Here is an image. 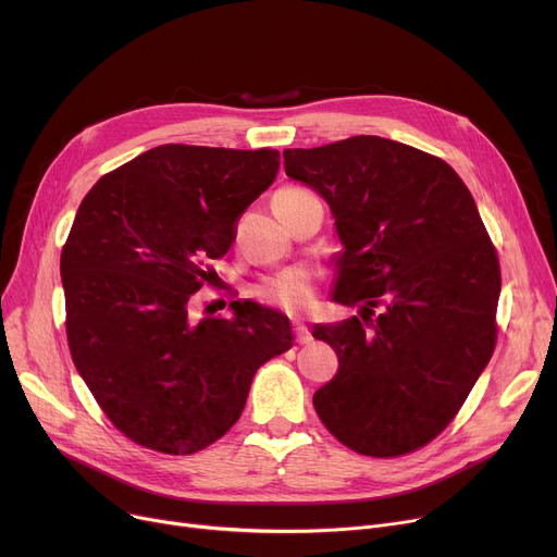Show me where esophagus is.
<instances>
[{
    "label": "esophagus",
    "mask_w": 557,
    "mask_h": 557,
    "mask_svg": "<svg viewBox=\"0 0 557 557\" xmlns=\"http://www.w3.org/2000/svg\"><path fill=\"white\" fill-rule=\"evenodd\" d=\"M294 332H296V341H298L300 345L311 343V332H309L302 323H296V325H294Z\"/></svg>",
    "instance_id": "obj_1"
}]
</instances>
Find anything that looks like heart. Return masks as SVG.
I'll return each instance as SVG.
<instances>
[{"instance_id": "obj_1", "label": "heart", "mask_w": 557, "mask_h": 557, "mask_svg": "<svg viewBox=\"0 0 557 557\" xmlns=\"http://www.w3.org/2000/svg\"><path fill=\"white\" fill-rule=\"evenodd\" d=\"M282 191H302V189H282ZM257 296L263 302L296 313L311 307L313 302V277L305 269L284 271L275 277L263 280L257 286Z\"/></svg>"}]
</instances>
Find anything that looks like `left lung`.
I'll return each mask as SVG.
<instances>
[{
	"label": "left lung",
	"instance_id": "8db88e82",
	"mask_svg": "<svg viewBox=\"0 0 557 557\" xmlns=\"http://www.w3.org/2000/svg\"><path fill=\"white\" fill-rule=\"evenodd\" d=\"M284 169L330 205L343 246L332 300L359 307L313 325L338 357L315 413L359 454L413 451L454 420L494 349L502 273L476 202L445 160L376 135L286 149Z\"/></svg>",
	"mask_w": 557,
	"mask_h": 557
}]
</instances>
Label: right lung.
<instances>
[{
	"instance_id": "add662e5",
	"label": "right lung",
	"mask_w": 557,
	"mask_h": 557,
	"mask_svg": "<svg viewBox=\"0 0 557 557\" xmlns=\"http://www.w3.org/2000/svg\"><path fill=\"white\" fill-rule=\"evenodd\" d=\"M280 151L164 144L87 191L61 255L74 366L110 422L162 454L200 451L239 420L261 363L294 345L288 318L232 302L191 318L234 223L267 191Z\"/></svg>"
}]
</instances>
